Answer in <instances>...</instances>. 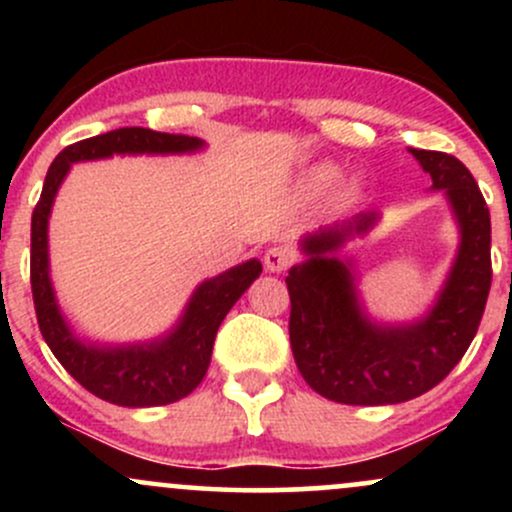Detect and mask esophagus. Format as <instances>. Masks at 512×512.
Instances as JSON below:
<instances>
[{
  "instance_id": "obj_1",
  "label": "esophagus",
  "mask_w": 512,
  "mask_h": 512,
  "mask_svg": "<svg viewBox=\"0 0 512 512\" xmlns=\"http://www.w3.org/2000/svg\"><path fill=\"white\" fill-rule=\"evenodd\" d=\"M291 262H293V250L289 245H274V248L264 252V267H267V272L272 274H279L284 272V269H289Z\"/></svg>"
}]
</instances>
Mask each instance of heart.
<instances>
[{
    "label": "heart",
    "mask_w": 512,
    "mask_h": 512,
    "mask_svg": "<svg viewBox=\"0 0 512 512\" xmlns=\"http://www.w3.org/2000/svg\"><path fill=\"white\" fill-rule=\"evenodd\" d=\"M332 178H334L332 170H325V173H322V180H332Z\"/></svg>",
    "instance_id": "b5f03b06"
}]
</instances>
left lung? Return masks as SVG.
<instances>
[{
    "label": "left lung",
    "mask_w": 512,
    "mask_h": 512,
    "mask_svg": "<svg viewBox=\"0 0 512 512\" xmlns=\"http://www.w3.org/2000/svg\"><path fill=\"white\" fill-rule=\"evenodd\" d=\"M448 199L460 245L436 301L411 322H380L358 293L351 257L339 250L366 236L380 211L317 228L301 238L305 260L286 276L291 349L317 395L339 404H399L436 387L472 344L491 289V216L472 173L443 151L409 149Z\"/></svg>",
    "instance_id": "left-lung-1"
}]
</instances>
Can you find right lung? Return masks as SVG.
Instances as JSON below:
<instances>
[{
	"instance_id": "add662e5",
	"label": "right lung",
	"mask_w": 512,
	"mask_h": 512,
	"mask_svg": "<svg viewBox=\"0 0 512 512\" xmlns=\"http://www.w3.org/2000/svg\"><path fill=\"white\" fill-rule=\"evenodd\" d=\"M202 139L144 127H122L76 142L52 161L31 219V289L40 332L64 370L88 392L117 407H158L190 395L207 375L216 332L228 310L262 274L260 260H248L204 279L166 334L146 342L108 344L81 339L57 303L50 279L48 226L52 204L74 163L113 156L197 154Z\"/></svg>"
}]
</instances>
